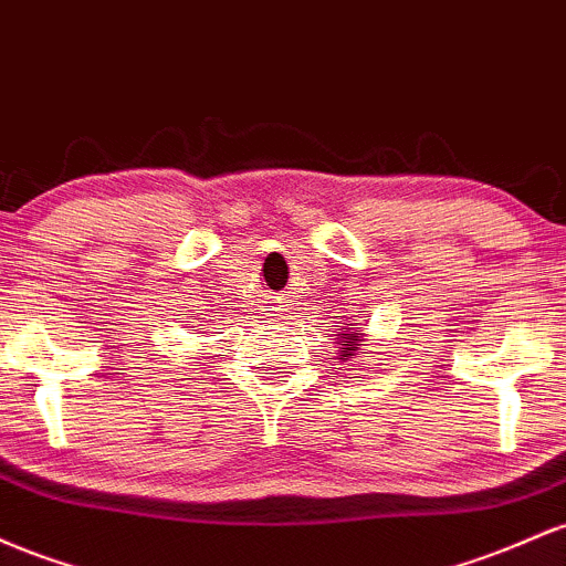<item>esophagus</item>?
I'll return each instance as SVG.
<instances>
[{"label": "esophagus", "mask_w": 566, "mask_h": 566, "mask_svg": "<svg viewBox=\"0 0 566 566\" xmlns=\"http://www.w3.org/2000/svg\"><path fill=\"white\" fill-rule=\"evenodd\" d=\"M275 310H281V307H275Z\"/></svg>", "instance_id": "esophagus-1"}]
</instances>
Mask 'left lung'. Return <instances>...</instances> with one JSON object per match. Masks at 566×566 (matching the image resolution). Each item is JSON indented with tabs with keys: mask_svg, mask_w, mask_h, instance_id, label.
Segmentation results:
<instances>
[{
	"mask_svg": "<svg viewBox=\"0 0 566 566\" xmlns=\"http://www.w3.org/2000/svg\"><path fill=\"white\" fill-rule=\"evenodd\" d=\"M347 326H350V323H347ZM339 342H345V345H342L339 350L347 358V355H350L353 350H358V347H355V342H360V339H358V336H355V332H350V334H342Z\"/></svg>",
	"mask_w": 566,
	"mask_h": 566,
	"instance_id": "1",
	"label": "left lung"
}]
</instances>
